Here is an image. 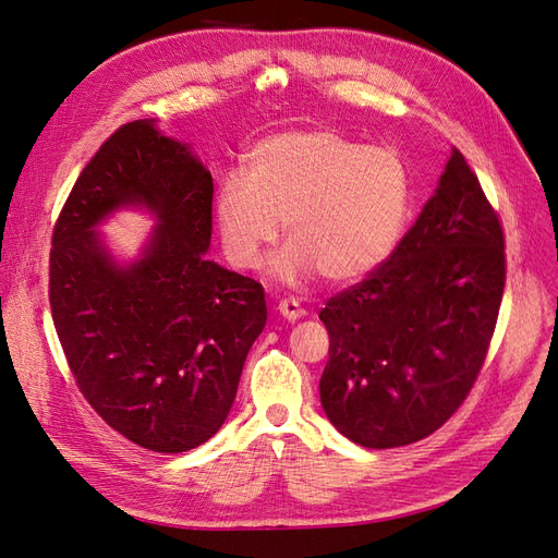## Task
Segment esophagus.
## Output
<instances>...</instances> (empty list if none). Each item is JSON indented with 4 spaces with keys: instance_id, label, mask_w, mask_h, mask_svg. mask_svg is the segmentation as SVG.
Segmentation results:
<instances>
[{
    "instance_id": "esophagus-1",
    "label": "esophagus",
    "mask_w": 558,
    "mask_h": 558,
    "mask_svg": "<svg viewBox=\"0 0 558 558\" xmlns=\"http://www.w3.org/2000/svg\"><path fill=\"white\" fill-rule=\"evenodd\" d=\"M277 312H279L283 318H289V320H298V318H302V316L307 314L305 307H302L295 298H283V300L279 302V305H277Z\"/></svg>"
}]
</instances>
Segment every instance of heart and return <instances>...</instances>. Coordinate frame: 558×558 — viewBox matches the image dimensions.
<instances>
[{
    "mask_svg": "<svg viewBox=\"0 0 558 558\" xmlns=\"http://www.w3.org/2000/svg\"><path fill=\"white\" fill-rule=\"evenodd\" d=\"M410 207V172L398 150L328 128L260 140L246 174H226L214 199L223 251L238 269H256L286 221L289 246L275 275L289 283L316 272L335 283L373 272L398 246Z\"/></svg>",
    "mask_w": 558,
    "mask_h": 558,
    "instance_id": "b5f03b06",
    "label": "heart"
}]
</instances>
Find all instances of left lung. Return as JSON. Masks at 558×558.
<instances>
[{"mask_svg": "<svg viewBox=\"0 0 558 558\" xmlns=\"http://www.w3.org/2000/svg\"><path fill=\"white\" fill-rule=\"evenodd\" d=\"M505 232L461 150L379 267L335 293L318 318L330 351L320 404L351 442L424 440L475 386L505 291Z\"/></svg>", "mask_w": 558, "mask_h": 558, "instance_id": "left-lung-1", "label": "left lung"}]
</instances>
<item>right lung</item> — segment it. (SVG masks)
<instances>
[{
	"label": "right lung",
	"mask_w": 558,
	"mask_h": 558,
	"mask_svg": "<svg viewBox=\"0 0 558 558\" xmlns=\"http://www.w3.org/2000/svg\"><path fill=\"white\" fill-rule=\"evenodd\" d=\"M211 199L191 150L134 121L83 167L53 228L48 300L78 391L107 426L160 453L223 426L267 318L256 279L207 260ZM130 201L161 226L140 264L118 268L92 228Z\"/></svg>",
	"instance_id": "obj_1"
}]
</instances>
